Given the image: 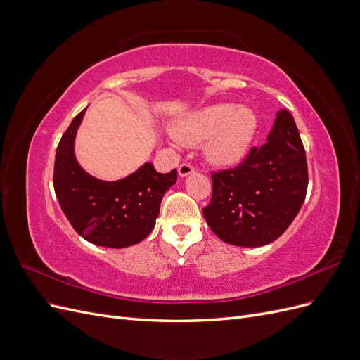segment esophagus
<instances>
[{"label":"esophagus","instance_id":"obj_1","mask_svg":"<svg viewBox=\"0 0 360 360\" xmlns=\"http://www.w3.org/2000/svg\"><path fill=\"white\" fill-rule=\"evenodd\" d=\"M192 172H193V167L191 165V163H181V165L179 167V176L180 177H188V176H191Z\"/></svg>","mask_w":360,"mask_h":360}]
</instances>
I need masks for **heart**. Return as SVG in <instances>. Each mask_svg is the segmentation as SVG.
Masks as SVG:
<instances>
[{"mask_svg":"<svg viewBox=\"0 0 360 360\" xmlns=\"http://www.w3.org/2000/svg\"><path fill=\"white\" fill-rule=\"evenodd\" d=\"M258 117L249 106L214 103L181 117L171 134L183 146L204 143V156L214 167L242 162L254 143Z\"/></svg>","mask_w":360,"mask_h":360,"instance_id":"b5f03b06","label":"heart"}]
</instances>
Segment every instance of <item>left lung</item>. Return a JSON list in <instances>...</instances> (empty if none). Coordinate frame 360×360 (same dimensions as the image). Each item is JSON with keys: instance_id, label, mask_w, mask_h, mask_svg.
<instances>
[{"instance_id": "left-lung-1", "label": "left lung", "mask_w": 360, "mask_h": 360, "mask_svg": "<svg viewBox=\"0 0 360 360\" xmlns=\"http://www.w3.org/2000/svg\"><path fill=\"white\" fill-rule=\"evenodd\" d=\"M212 180L213 195L202 214L222 242L258 248L284 234L308 189L307 155L291 112L279 110L267 143Z\"/></svg>"}]
</instances>
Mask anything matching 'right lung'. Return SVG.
Returning a JSON list of instances; mask_svg holds the SVG:
<instances>
[{
  "label": "right lung",
  "mask_w": 360,
  "mask_h": 360,
  "mask_svg": "<svg viewBox=\"0 0 360 360\" xmlns=\"http://www.w3.org/2000/svg\"><path fill=\"white\" fill-rule=\"evenodd\" d=\"M82 110L61 136L53 167V189L75 231L105 248H127L151 233L165 192L176 184L177 171L160 174L150 162L115 181L86 172L75 155V139L85 115Z\"/></svg>",
  "instance_id": "right-lung-1"
}]
</instances>
